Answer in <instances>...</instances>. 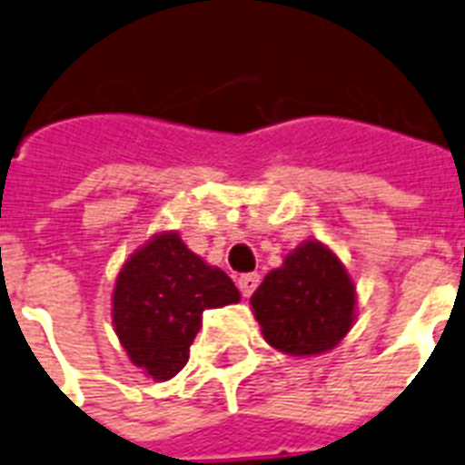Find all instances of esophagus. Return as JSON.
Here are the masks:
<instances>
[{
	"mask_svg": "<svg viewBox=\"0 0 465 465\" xmlns=\"http://www.w3.org/2000/svg\"><path fill=\"white\" fill-rule=\"evenodd\" d=\"M258 284H260V274H255V272H251V274H241L239 277V289L245 298L258 289Z\"/></svg>",
	"mask_w": 465,
	"mask_h": 465,
	"instance_id": "34e87169",
	"label": "esophagus"
}]
</instances>
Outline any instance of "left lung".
<instances>
[{
    "label": "left lung",
    "mask_w": 465,
    "mask_h": 465,
    "mask_svg": "<svg viewBox=\"0 0 465 465\" xmlns=\"http://www.w3.org/2000/svg\"><path fill=\"white\" fill-rule=\"evenodd\" d=\"M270 346L292 356L334 349L353 324L356 289L330 248L305 241L251 296Z\"/></svg>",
    "instance_id": "obj_1"
}]
</instances>
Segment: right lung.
Masks as SVG:
<instances>
[{
    "label": "right lung",
    "mask_w": 465,
    "mask_h": 465,
    "mask_svg": "<svg viewBox=\"0 0 465 465\" xmlns=\"http://www.w3.org/2000/svg\"><path fill=\"white\" fill-rule=\"evenodd\" d=\"M236 301L241 293L232 279L169 232L126 260L116 277L112 318L131 363L164 382L188 363L203 311Z\"/></svg>",
    "instance_id": "right-lung-1"
}]
</instances>
